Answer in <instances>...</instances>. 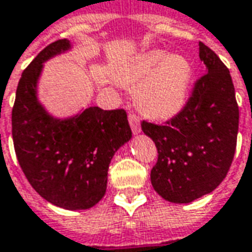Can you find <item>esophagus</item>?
I'll return each mask as SVG.
<instances>
[{"label":"esophagus","mask_w":252,"mask_h":252,"mask_svg":"<svg viewBox=\"0 0 252 252\" xmlns=\"http://www.w3.org/2000/svg\"><path fill=\"white\" fill-rule=\"evenodd\" d=\"M128 121H129V126L134 134H139L141 132V120L139 117L134 114V113H129L128 114Z\"/></svg>","instance_id":"34e87169"}]
</instances>
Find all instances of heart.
Returning <instances> with one entry per match:
<instances>
[{
  "label": "heart",
  "instance_id": "1",
  "mask_svg": "<svg viewBox=\"0 0 252 252\" xmlns=\"http://www.w3.org/2000/svg\"><path fill=\"white\" fill-rule=\"evenodd\" d=\"M120 81L136 83V99L149 116L166 118L183 107L191 76V66L186 58L170 56L163 51H151L136 57L121 66Z\"/></svg>",
  "mask_w": 252,
  "mask_h": 252
}]
</instances>
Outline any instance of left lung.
I'll return each mask as SVG.
<instances>
[{
    "instance_id": "obj_1",
    "label": "left lung",
    "mask_w": 252,
    "mask_h": 252,
    "mask_svg": "<svg viewBox=\"0 0 252 252\" xmlns=\"http://www.w3.org/2000/svg\"><path fill=\"white\" fill-rule=\"evenodd\" d=\"M199 58L206 74L196 79L184 107L166 124L141 123L158 148L153 188L174 204L212 192L226 177L237 145L239 106L229 68L202 41Z\"/></svg>"
}]
</instances>
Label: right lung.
I'll use <instances>...</instances> for the list:
<instances>
[{
	"mask_svg": "<svg viewBox=\"0 0 252 252\" xmlns=\"http://www.w3.org/2000/svg\"><path fill=\"white\" fill-rule=\"evenodd\" d=\"M69 48L66 39L41 50L23 71L12 109L15 153L31 186L64 209H89L106 194L114 153L132 136L124 109L89 107L76 117L56 120L36 97L43 63Z\"/></svg>",
	"mask_w": 252,
	"mask_h": 252,
	"instance_id": "add662e5",
	"label": "right lung"
}]
</instances>
